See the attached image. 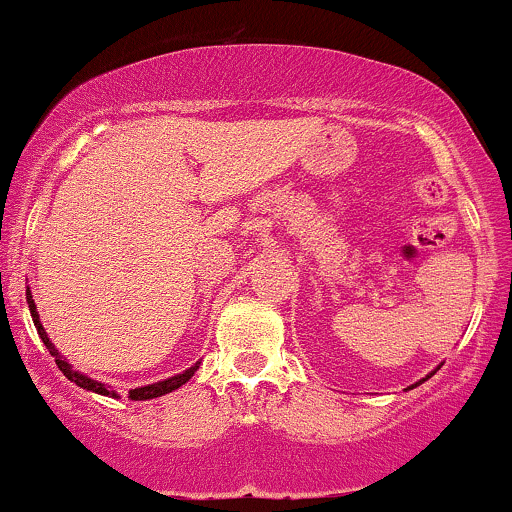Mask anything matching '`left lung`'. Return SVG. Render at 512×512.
<instances>
[{"label": "left lung", "instance_id": "8db88e82", "mask_svg": "<svg viewBox=\"0 0 512 512\" xmlns=\"http://www.w3.org/2000/svg\"><path fill=\"white\" fill-rule=\"evenodd\" d=\"M434 374H436V371H431V374L426 376V378H431V376H434ZM426 378H422V381H426ZM422 381H419V383H422ZM419 383H414V386H419ZM414 386H412V388H414Z\"/></svg>", "mask_w": 512, "mask_h": 512}]
</instances>
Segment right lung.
I'll list each match as a JSON object with an SVG mask.
<instances>
[{
  "label": "right lung",
  "mask_w": 512,
  "mask_h": 512,
  "mask_svg": "<svg viewBox=\"0 0 512 512\" xmlns=\"http://www.w3.org/2000/svg\"><path fill=\"white\" fill-rule=\"evenodd\" d=\"M26 302H28L30 316H33L35 328H38L40 340L45 342V347H47V350H50V354L54 357V362H57V369L62 371V374H64L66 378H69L71 383H76L78 388L90 390V393H98V395H107V398H119V395L114 393V390H112L110 386H105V383H100V381H93V378H88L86 374H81V371H74V369H71V364L66 362V359L62 357V354H59L57 347L52 345V340L47 338L45 328H42L40 316H38V306H35V302H33V294H30V287L26 290ZM196 369H198V364L191 366V369L182 371V374H177V376H172V378H165V381H158V383H150V386H141V388L129 390V398H131V400H153V398H160V395L172 393V390H177L179 386H184V383L189 381L191 376H194V371H196Z\"/></svg>",
  "instance_id": "obj_1"
}]
</instances>
